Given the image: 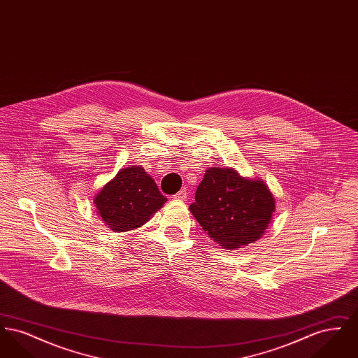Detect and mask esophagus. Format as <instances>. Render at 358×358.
Here are the masks:
<instances>
[{"label": "esophagus", "instance_id": "obj_1", "mask_svg": "<svg viewBox=\"0 0 358 358\" xmlns=\"http://www.w3.org/2000/svg\"><path fill=\"white\" fill-rule=\"evenodd\" d=\"M187 190H185V189H181L177 194L173 196V199L177 200V201H184V200H187Z\"/></svg>", "mask_w": 358, "mask_h": 358}]
</instances>
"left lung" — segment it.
<instances>
[{
    "label": "left lung",
    "mask_w": 358,
    "mask_h": 358,
    "mask_svg": "<svg viewBox=\"0 0 358 358\" xmlns=\"http://www.w3.org/2000/svg\"><path fill=\"white\" fill-rule=\"evenodd\" d=\"M192 215L216 244L236 250L263 236L275 212V199L260 178L232 168L206 169L196 190Z\"/></svg>",
    "instance_id": "left-lung-1"
}]
</instances>
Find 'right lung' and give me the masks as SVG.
Here are the masks:
<instances>
[{"label": "right lung", "instance_id": "right-lung-1", "mask_svg": "<svg viewBox=\"0 0 358 358\" xmlns=\"http://www.w3.org/2000/svg\"><path fill=\"white\" fill-rule=\"evenodd\" d=\"M166 201L153 178L136 165L120 169L94 199L98 216L113 232L142 227Z\"/></svg>", "mask_w": 358, "mask_h": 358}]
</instances>
